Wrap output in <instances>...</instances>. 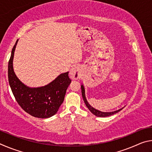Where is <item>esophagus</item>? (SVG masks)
Listing matches in <instances>:
<instances>
[{
  "label": "esophagus",
  "mask_w": 152,
  "mask_h": 152,
  "mask_svg": "<svg viewBox=\"0 0 152 152\" xmlns=\"http://www.w3.org/2000/svg\"><path fill=\"white\" fill-rule=\"evenodd\" d=\"M70 78L72 80H77L80 78L81 69L79 66H74L70 71Z\"/></svg>",
  "instance_id": "34e87169"
}]
</instances>
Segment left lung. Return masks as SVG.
<instances>
[{"label":"left lung","instance_id":"8db88e82","mask_svg":"<svg viewBox=\"0 0 152 152\" xmlns=\"http://www.w3.org/2000/svg\"><path fill=\"white\" fill-rule=\"evenodd\" d=\"M81 89H82V98H83V100H84V102H85L86 107H88V109L90 110V111H91L92 114L96 115V116H97V117H109V116H110V115L115 114V113H117L118 112H119L120 110H121L123 109V108H122V109H120L119 110H115V111H113V112H101L99 110L95 109L94 108L91 107L88 102V101H87L86 96H85V90H84L83 85H81Z\"/></svg>","mask_w":152,"mask_h":152}]
</instances>
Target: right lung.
Returning <instances> with one entry per match:
<instances>
[{"instance_id": "add662e5", "label": "right lung", "mask_w": 152, "mask_h": 152, "mask_svg": "<svg viewBox=\"0 0 152 152\" xmlns=\"http://www.w3.org/2000/svg\"><path fill=\"white\" fill-rule=\"evenodd\" d=\"M17 42L18 39L12 50L8 66L9 82L12 94L20 107L31 116L42 119L53 116L62 104L71 82L68 72L61 74L44 86L30 88L25 85L15 74L12 66Z\"/></svg>"}]
</instances>
